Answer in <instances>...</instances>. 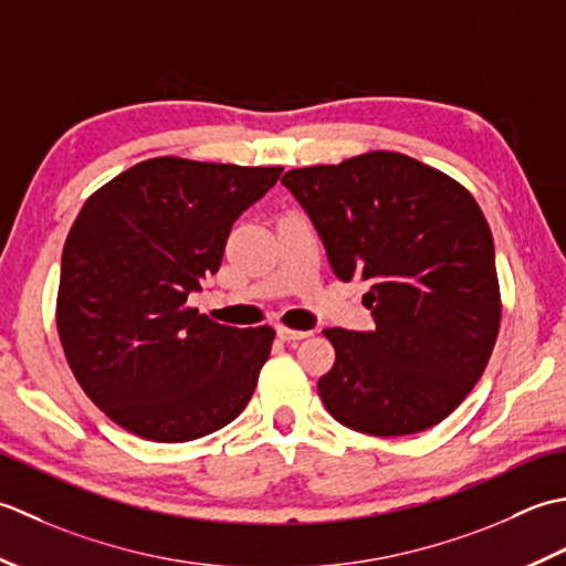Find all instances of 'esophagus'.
Here are the masks:
<instances>
[{"label":"esophagus","instance_id":"esophagus-1","mask_svg":"<svg viewBox=\"0 0 566 566\" xmlns=\"http://www.w3.org/2000/svg\"><path fill=\"white\" fill-rule=\"evenodd\" d=\"M275 334H279V337H281L283 342H300V339L310 337V334H313V332H303V329H287V327H279V329H275Z\"/></svg>","mask_w":566,"mask_h":566}]
</instances>
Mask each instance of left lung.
Segmentation results:
<instances>
[{"label": "left lung", "instance_id": "8db88e82", "mask_svg": "<svg viewBox=\"0 0 566 566\" xmlns=\"http://www.w3.org/2000/svg\"><path fill=\"white\" fill-rule=\"evenodd\" d=\"M283 186L307 212L339 281L368 285L376 329H325L337 352L317 390L344 428L415 434L442 422L486 368L501 327L493 237L444 172L394 151L293 168Z\"/></svg>", "mask_w": 566, "mask_h": 566}]
</instances>
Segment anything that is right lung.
Instances as JSON below:
<instances>
[{
  "instance_id": "1",
  "label": "right lung",
  "mask_w": 566,
  "mask_h": 566,
  "mask_svg": "<svg viewBox=\"0 0 566 566\" xmlns=\"http://www.w3.org/2000/svg\"><path fill=\"white\" fill-rule=\"evenodd\" d=\"M283 168L151 158L102 186L65 239L57 334L77 384L119 428L190 442L247 408L271 327H227L188 307L219 271L239 214Z\"/></svg>"
}]
</instances>
